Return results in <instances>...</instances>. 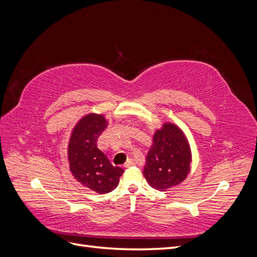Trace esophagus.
<instances>
[{
  "mask_svg": "<svg viewBox=\"0 0 257 257\" xmlns=\"http://www.w3.org/2000/svg\"><path fill=\"white\" fill-rule=\"evenodd\" d=\"M135 164V162H134V160L133 159H128L127 160V162L125 163V164H124V167L125 168H128V167H132Z\"/></svg>",
  "mask_w": 257,
  "mask_h": 257,
  "instance_id": "esophagus-1",
  "label": "esophagus"
}]
</instances>
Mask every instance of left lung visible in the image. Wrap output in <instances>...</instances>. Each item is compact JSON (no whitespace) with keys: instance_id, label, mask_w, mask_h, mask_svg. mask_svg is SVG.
Wrapping results in <instances>:
<instances>
[{"instance_id":"obj_1","label":"left lung","mask_w":257,"mask_h":257,"mask_svg":"<svg viewBox=\"0 0 257 257\" xmlns=\"http://www.w3.org/2000/svg\"><path fill=\"white\" fill-rule=\"evenodd\" d=\"M191 161L190 145L183 132L173 123H165L153 135L143 174L151 188L165 191L184 180Z\"/></svg>"}]
</instances>
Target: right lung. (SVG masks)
Instances as JSON below:
<instances>
[{
    "label": "right lung",
    "instance_id": "add662e5",
    "mask_svg": "<svg viewBox=\"0 0 257 257\" xmlns=\"http://www.w3.org/2000/svg\"><path fill=\"white\" fill-rule=\"evenodd\" d=\"M106 126L103 114L84 115L72 132L67 150L69 169L76 180L98 194L114 190L124 173L97 148V138Z\"/></svg>",
    "mask_w": 257,
    "mask_h": 257
}]
</instances>
